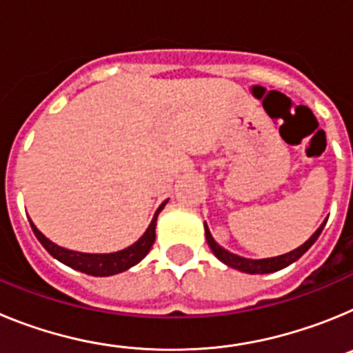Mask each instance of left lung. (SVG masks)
I'll use <instances>...</instances> for the list:
<instances>
[{
	"label": "left lung",
	"mask_w": 353,
	"mask_h": 353,
	"mask_svg": "<svg viewBox=\"0 0 353 353\" xmlns=\"http://www.w3.org/2000/svg\"><path fill=\"white\" fill-rule=\"evenodd\" d=\"M325 223L327 221H323L316 232L310 236V240H305L304 244L299 245L297 249L285 252V254H279V256L261 258V260H252V258L239 256V254H233V252H230L228 249L221 248V245L214 240V236H212L207 223H205V236H207V242L208 245H210L212 252H214L215 256L219 258L224 265H228V267H232V269L240 270V272H245V274H270V272H277V270L285 269V267L292 265L293 261H297L299 258H301L302 254H304V252L307 251L314 242H316V239L320 236V233H322Z\"/></svg>",
	"instance_id": "left-lung-1"
}]
</instances>
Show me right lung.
<instances>
[{"label": "right lung", "mask_w": 353, "mask_h": 353, "mask_svg": "<svg viewBox=\"0 0 353 353\" xmlns=\"http://www.w3.org/2000/svg\"><path fill=\"white\" fill-rule=\"evenodd\" d=\"M166 201H162L161 207L155 210L154 217L150 221L146 232L139 236L132 245L121 249V251L114 252H81V251H72V249L61 248V245L54 244L52 240H49L48 236L40 232L39 228L33 224V221H30L31 230L35 233V236L39 239L40 244L48 249V252L52 258H56L58 261H61L63 265L70 267L74 270H79V272L88 274V276L95 277H108L114 276V274L125 272L130 267L138 265L143 258L148 254L150 248L154 245L155 242V226H157V217L161 214V210L166 207Z\"/></svg>", "instance_id": "1"}]
</instances>
